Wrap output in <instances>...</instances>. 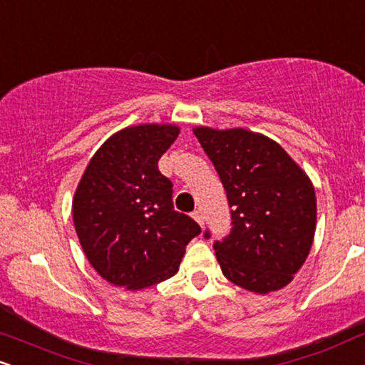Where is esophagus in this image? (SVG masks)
<instances>
[{
  "instance_id": "34e87169",
  "label": "esophagus",
  "mask_w": 365,
  "mask_h": 365,
  "mask_svg": "<svg viewBox=\"0 0 365 365\" xmlns=\"http://www.w3.org/2000/svg\"><path fill=\"white\" fill-rule=\"evenodd\" d=\"M192 217H194L195 221L199 222L202 227H204V214H202L200 210H194V212H192Z\"/></svg>"
}]
</instances>
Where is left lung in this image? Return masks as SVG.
<instances>
[{
	"instance_id": "8db88e82",
	"label": "left lung",
	"mask_w": 365,
	"mask_h": 365,
	"mask_svg": "<svg viewBox=\"0 0 365 365\" xmlns=\"http://www.w3.org/2000/svg\"><path fill=\"white\" fill-rule=\"evenodd\" d=\"M227 204L231 232L214 241L222 274L247 291L267 294L292 280L316 230L314 187L280 144L247 129L195 127ZM210 238V232H204Z\"/></svg>"
}]
</instances>
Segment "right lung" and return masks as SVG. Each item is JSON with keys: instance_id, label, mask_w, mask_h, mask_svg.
Segmentation results:
<instances>
[{"instance_id": "right-lung-1", "label": "right lung", "mask_w": 365, "mask_h": 365, "mask_svg": "<svg viewBox=\"0 0 365 365\" xmlns=\"http://www.w3.org/2000/svg\"><path fill=\"white\" fill-rule=\"evenodd\" d=\"M171 124L125 127L88 163L73 221L88 262L117 287L138 291L177 274L200 226L173 209V183L158 160L178 138Z\"/></svg>"}]
</instances>
